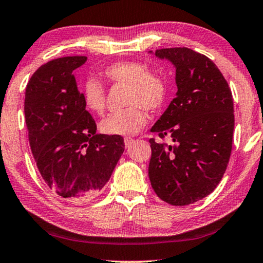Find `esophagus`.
<instances>
[{
	"mask_svg": "<svg viewBox=\"0 0 263 263\" xmlns=\"http://www.w3.org/2000/svg\"><path fill=\"white\" fill-rule=\"evenodd\" d=\"M124 143H125V146L126 147H130L131 144L133 143V139L130 138V137H126V138L124 139Z\"/></svg>",
	"mask_w": 263,
	"mask_h": 263,
	"instance_id": "obj_1",
	"label": "esophagus"
}]
</instances>
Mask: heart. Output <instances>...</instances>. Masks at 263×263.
Wrapping results in <instances>:
<instances>
[{"instance_id":"b5f03b06","label":"heart","mask_w":263,"mask_h":263,"mask_svg":"<svg viewBox=\"0 0 263 263\" xmlns=\"http://www.w3.org/2000/svg\"><path fill=\"white\" fill-rule=\"evenodd\" d=\"M103 76L109 84L125 86L123 111L108 115L100 121V131L108 136H132L143 130L147 117L143 108L156 111L166 98V84L160 74L147 70L139 61H119L104 69ZM84 104L96 115H103L106 107L105 89L99 81H85Z\"/></svg>"}]
</instances>
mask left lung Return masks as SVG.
Listing matches in <instances>:
<instances>
[{
	"mask_svg": "<svg viewBox=\"0 0 263 263\" xmlns=\"http://www.w3.org/2000/svg\"><path fill=\"white\" fill-rule=\"evenodd\" d=\"M176 67L178 91L151 132L171 145L151 144L148 178L155 193L172 205L206 197L224 175L232 154L234 104L228 82L209 58L186 47L156 50Z\"/></svg>",
	"mask_w": 263,
	"mask_h": 263,
	"instance_id": "left-lung-1",
	"label": "left lung"
}]
</instances>
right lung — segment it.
Masks as SVG:
<instances>
[{
  "label": "right lung",
  "mask_w": 263,
  "mask_h": 263,
  "mask_svg": "<svg viewBox=\"0 0 263 263\" xmlns=\"http://www.w3.org/2000/svg\"><path fill=\"white\" fill-rule=\"evenodd\" d=\"M82 55L54 59L27 84L25 118L30 150L49 189L69 202L88 201L108 182L123 155L120 136L97 135L74 70Z\"/></svg>",
  "instance_id": "right-lung-1"
}]
</instances>
